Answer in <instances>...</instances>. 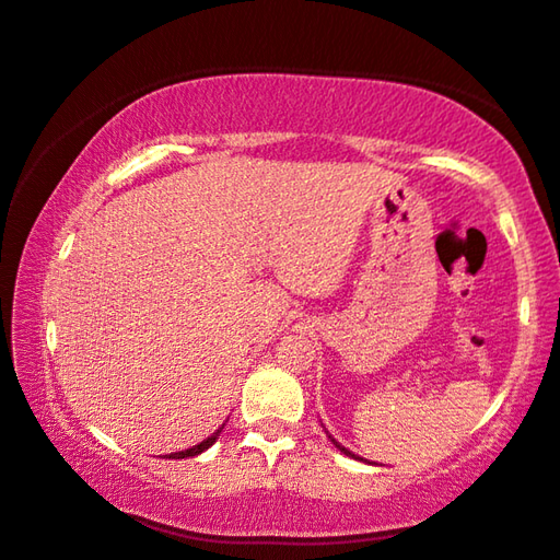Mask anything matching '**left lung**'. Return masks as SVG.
<instances>
[{"label": "left lung", "mask_w": 560, "mask_h": 560, "mask_svg": "<svg viewBox=\"0 0 560 560\" xmlns=\"http://www.w3.org/2000/svg\"><path fill=\"white\" fill-rule=\"evenodd\" d=\"M329 438H331V435H329ZM331 443H335V445H337V447H339V450H341V452H343V455H349V457H355V455H353V452H349V450H347V447H341V445H339V443H337V440H335V438H331Z\"/></svg>", "instance_id": "8db88e82"}]
</instances>
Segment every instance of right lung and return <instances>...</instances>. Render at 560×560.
<instances>
[{"instance_id":"right-lung-1","label":"right lung","mask_w":560,"mask_h":560,"mask_svg":"<svg viewBox=\"0 0 560 560\" xmlns=\"http://www.w3.org/2000/svg\"><path fill=\"white\" fill-rule=\"evenodd\" d=\"M223 431V425L219 428L217 433L213 435H209L207 440H201L199 445H195V447H189V450H183V452H173V455H168V457H173V459H185V457H195V455H199V452H205V450H209L213 443H217V438H219V433Z\"/></svg>"}]
</instances>
